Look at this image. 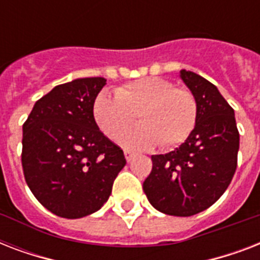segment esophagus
<instances>
[{
    "label": "esophagus",
    "instance_id": "esophagus-1",
    "mask_svg": "<svg viewBox=\"0 0 260 260\" xmlns=\"http://www.w3.org/2000/svg\"><path fill=\"white\" fill-rule=\"evenodd\" d=\"M124 155H125L126 162H131V160L134 159L135 152H132V151H129V150H124Z\"/></svg>",
    "mask_w": 260,
    "mask_h": 260
}]
</instances>
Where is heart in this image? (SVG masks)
Returning <instances> with one entry per match:
<instances>
[{
  "label": "heart",
  "instance_id": "obj_1",
  "mask_svg": "<svg viewBox=\"0 0 260 260\" xmlns=\"http://www.w3.org/2000/svg\"><path fill=\"white\" fill-rule=\"evenodd\" d=\"M94 118L112 140H118L136 117L142 124L129 131L122 143L134 148H173L187 139L197 120L193 94L163 78H142L101 93L94 102Z\"/></svg>",
  "mask_w": 260,
  "mask_h": 260
}]
</instances>
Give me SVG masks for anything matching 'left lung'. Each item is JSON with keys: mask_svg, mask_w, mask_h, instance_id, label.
I'll return each mask as SVG.
<instances>
[{"mask_svg": "<svg viewBox=\"0 0 260 260\" xmlns=\"http://www.w3.org/2000/svg\"><path fill=\"white\" fill-rule=\"evenodd\" d=\"M181 79L197 104V120L185 143L152 155L143 190L155 209L189 217L212 206L230 186L238 166L239 131L235 112L213 83L193 71Z\"/></svg>", "mask_w": 260, "mask_h": 260, "instance_id": "8db88e82", "label": "left lung"}]
</instances>
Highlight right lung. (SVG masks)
Returning <instances> with one entry per match:
<instances>
[{
  "instance_id": "right-lung-1",
  "label": "right lung",
  "mask_w": 260,
  "mask_h": 260,
  "mask_svg": "<svg viewBox=\"0 0 260 260\" xmlns=\"http://www.w3.org/2000/svg\"><path fill=\"white\" fill-rule=\"evenodd\" d=\"M105 85L102 77L58 85L36 101L22 125L26 185L60 217L81 218L101 209L125 166L121 148L94 120V101Z\"/></svg>"
}]
</instances>
